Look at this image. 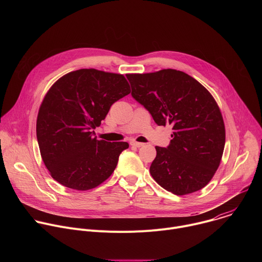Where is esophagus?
I'll use <instances>...</instances> for the list:
<instances>
[{
	"label": "esophagus",
	"instance_id": "obj_1",
	"mask_svg": "<svg viewBox=\"0 0 262 262\" xmlns=\"http://www.w3.org/2000/svg\"><path fill=\"white\" fill-rule=\"evenodd\" d=\"M130 145L132 146H134V147H142V146H144V143H140V142H136V141H132L130 142Z\"/></svg>",
	"mask_w": 262,
	"mask_h": 262
}]
</instances>
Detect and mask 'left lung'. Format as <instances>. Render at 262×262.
Here are the masks:
<instances>
[{"mask_svg":"<svg viewBox=\"0 0 262 262\" xmlns=\"http://www.w3.org/2000/svg\"><path fill=\"white\" fill-rule=\"evenodd\" d=\"M132 96L158 125L171 124L167 148L156 146L150 174L168 192L201 190L214 175L225 146V126L211 94L194 78L175 69L126 74Z\"/></svg>","mask_w":262,"mask_h":262,"instance_id":"left-lung-1","label":"left lung"}]
</instances>
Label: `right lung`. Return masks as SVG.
Returning <instances> with one entry per match:
<instances>
[{
	"label": "right lung",
	"instance_id": "obj_1",
	"mask_svg": "<svg viewBox=\"0 0 262 262\" xmlns=\"http://www.w3.org/2000/svg\"><path fill=\"white\" fill-rule=\"evenodd\" d=\"M130 93L122 74L80 69L59 79L47 93L36 135L52 177L69 189L95 188L114 172L126 142L97 140L94 130L111 105Z\"/></svg>",
	"mask_w": 262,
	"mask_h": 262
}]
</instances>
